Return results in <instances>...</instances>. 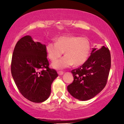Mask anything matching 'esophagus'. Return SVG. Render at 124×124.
Instances as JSON below:
<instances>
[{"label":"esophagus","instance_id":"esophagus-1","mask_svg":"<svg viewBox=\"0 0 124 124\" xmlns=\"http://www.w3.org/2000/svg\"><path fill=\"white\" fill-rule=\"evenodd\" d=\"M57 73H58L59 75H62V74H64V72H62V71H58V72H57Z\"/></svg>","mask_w":124,"mask_h":124}]
</instances>
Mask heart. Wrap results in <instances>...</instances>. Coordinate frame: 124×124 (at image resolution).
Returning a JSON list of instances; mask_svg holds the SVG:
<instances>
[{
    "instance_id": "heart-1",
    "label": "heart",
    "mask_w": 124,
    "mask_h": 124,
    "mask_svg": "<svg viewBox=\"0 0 124 124\" xmlns=\"http://www.w3.org/2000/svg\"><path fill=\"white\" fill-rule=\"evenodd\" d=\"M91 46L86 37L62 36L56 42H50L46 45L47 56L52 62L62 56L64 52L65 56L54 62L52 67L56 69L68 68L73 64L79 66L84 64L89 58Z\"/></svg>"
}]
</instances>
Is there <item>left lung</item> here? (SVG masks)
<instances>
[{"label": "left lung", "instance_id": "1", "mask_svg": "<svg viewBox=\"0 0 124 124\" xmlns=\"http://www.w3.org/2000/svg\"><path fill=\"white\" fill-rule=\"evenodd\" d=\"M111 64V54L107 47L103 46L93 48L87 61L71 71L74 80L68 86V92L82 101L94 98L106 86Z\"/></svg>", "mask_w": 124, "mask_h": 124}]
</instances>
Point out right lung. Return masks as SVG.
Instances as JSON below:
<instances>
[{"mask_svg":"<svg viewBox=\"0 0 124 124\" xmlns=\"http://www.w3.org/2000/svg\"><path fill=\"white\" fill-rule=\"evenodd\" d=\"M48 67L45 45L34 42L30 35L18 40L12 57L11 73L18 90L29 101L41 103L50 95L51 84L58 75Z\"/></svg>","mask_w":124,"mask_h":124,"instance_id":"add662e5","label":"right lung"}]
</instances>
